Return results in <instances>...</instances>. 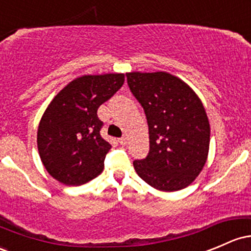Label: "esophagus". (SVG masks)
Returning a JSON list of instances; mask_svg holds the SVG:
<instances>
[{"label":"esophagus","mask_w":251,"mask_h":251,"mask_svg":"<svg viewBox=\"0 0 251 251\" xmlns=\"http://www.w3.org/2000/svg\"><path fill=\"white\" fill-rule=\"evenodd\" d=\"M118 142H120L121 145H123V146H126V142H128V137H126V136L121 137V139L118 140Z\"/></svg>","instance_id":"34e87169"}]
</instances>
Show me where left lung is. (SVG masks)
Returning <instances> with one entry per match:
<instances>
[{
	"instance_id": "obj_1",
	"label": "left lung",
	"mask_w": 251,
	"mask_h": 251,
	"mask_svg": "<svg viewBox=\"0 0 251 251\" xmlns=\"http://www.w3.org/2000/svg\"><path fill=\"white\" fill-rule=\"evenodd\" d=\"M126 81L144 107L150 133V153L133 163L136 174L160 191L184 189L208 157L211 126L201 99L166 72L126 73Z\"/></svg>"
}]
</instances>
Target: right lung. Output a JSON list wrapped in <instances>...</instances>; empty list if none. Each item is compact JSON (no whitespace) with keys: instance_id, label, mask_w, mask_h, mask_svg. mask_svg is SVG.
<instances>
[{"instance_id":"obj_1","label":"right lung","mask_w":251,"mask_h":251,"mask_svg":"<svg viewBox=\"0 0 251 251\" xmlns=\"http://www.w3.org/2000/svg\"><path fill=\"white\" fill-rule=\"evenodd\" d=\"M123 83L122 73L82 75L53 97L37 131L40 160L51 177L81 185L101 174L111 145L100 136L97 111Z\"/></svg>"}]
</instances>
